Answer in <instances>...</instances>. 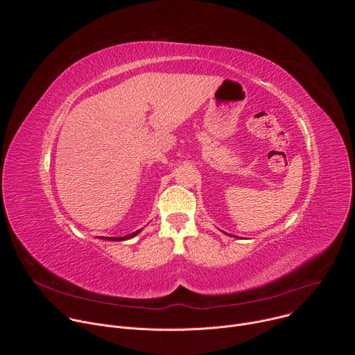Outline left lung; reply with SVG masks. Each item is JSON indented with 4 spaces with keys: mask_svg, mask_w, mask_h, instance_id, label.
<instances>
[{
    "mask_svg": "<svg viewBox=\"0 0 355 355\" xmlns=\"http://www.w3.org/2000/svg\"><path fill=\"white\" fill-rule=\"evenodd\" d=\"M226 234H229V233H226ZM229 236H232V234H229ZM232 237H236V236H232Z\"/></svg>",
    "mask_w": 355,
    "mask_h": 355,
    "instance_id": "8db88e82",
    "label": "left lung"
}]
</instances>
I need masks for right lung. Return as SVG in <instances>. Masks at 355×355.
<instances>
[{
  "label": "right lung",
  "mask_w": 355,
  "mask_h": 355,
  "mask_svg": "<svg viewBox=\"0 0 355 355\" xmlns=\"http://www.w3.org/2000/svg\"><path fill=\"white\" fill-rule=\"evenodd\" d=\"M140 232H141V229H139V230H136V232H133V233H130V234L122 236V237H103V239H107V240H112V241H121V240H128V239H132V237H135L136 234H139Z\"/></svg>",
  "instance_id": "add662e5"
}]
</instances>
